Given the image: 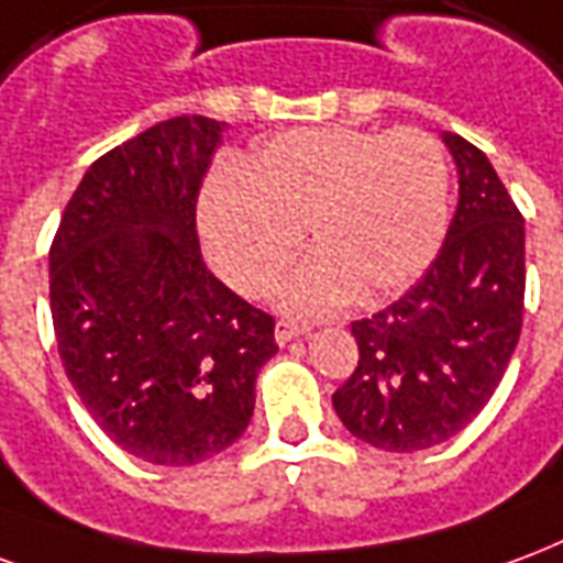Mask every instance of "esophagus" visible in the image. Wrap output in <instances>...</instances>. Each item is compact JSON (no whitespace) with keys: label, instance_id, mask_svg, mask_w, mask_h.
<instances>
[{"label":"esophagus","instance_id":"obj_1","mask_svg":"<svg viewBox=\"0 0 563 563\" xmlns=\"http://www.w3.org/2000/svg\"><path fill=\"white\" fill-rule=\"evenodd\" d=\"M297 335H302V327L294 321H287V318H282V321L276 323V342L278 344H287L290 339H297Z\"/></svg>","mask_w":563,"mask_h":563}]
</instances>
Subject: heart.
<instances>
[{
    "label": "heart",
    "instance_id": "heart-1",
    "mask_svg": "<svg viewBox=\"0 0 563 563\" xmlns=\"http://www.w3.org/2000/svg\"><path fill=\"white\" fill-rule=\"evenodd\" d=\"M446 195L444 150L426 131H287L203 188L200 233L221 278L261 297L306 228L314 254L285 278L282 302L327 314L420 278L444 240Z\"/></svg>",
    "mask_w": 563,
    "mask_h": 563
}]
</instances>
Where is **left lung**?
Instances as JSON below:
<instances>
[{"mask_svg": "<svg viewBox=\"0 0 563 563\" xmlns=\"http://www.w3.org/2000/svg\"><path fill=\"white\" fill-rule=\"evenodd\" d=\"M444 143L459 167L444 245L405 297L351 323L360 360L332 393L344 429L389 453L462 432L498 389L522 332V212L474 143Z\"/></svg>", "mask_w": 563, "mask_h": 563, "instance_id": "obj_1", "label": "left lung"}]
</instances>
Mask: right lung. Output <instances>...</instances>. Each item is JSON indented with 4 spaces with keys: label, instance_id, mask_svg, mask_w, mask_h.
<instances>
[{
    "label": "right lung",
    "instance_id": "1",
    "mask_svg": "<svg viewBox=\"0 0 563 563\" xmlns=\"http://www.w3.org/2000/svg\"><path fill=\"white\" fill-rule=\"evenodd\" d=\"M224 122L174 117L104 152L51 245L63 368L113 444L141 462H207L245 432L276 321L221 285L197 195Z\"/></svg>",
    "mask_w": 563,
    "mask_h": 563
}]
</instances>
